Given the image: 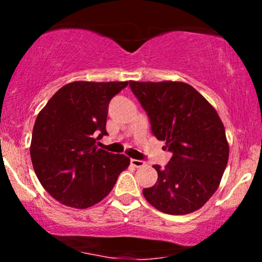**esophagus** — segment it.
<instances>
[{
    "label": "esophagus",
    "instance_id": "1",
    "mask_svg": "<svg viewBox=\"0 0 262 262\" xmlns=\"http://www.w3.org/2000/svg\"><path fill=\"white\" fill-rule=\"evenodd\" d=\"M130 164L133 165L134 167H143L145 166V161L143 160H137V159H130Z\"/></svg>",
    "mask_w": 262,
    "mask_h": 262
}]
</instances>
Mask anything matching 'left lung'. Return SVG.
Listing matches in <instances>:
<instances>
[{
	"label": "left lung",
	"mask_w": 262,
	"mask_h": 262,
	"mask_svg": "<svg viewBox=\"0 0 262 262\" xmlns=\"http://www.w3.org/2000/svg\"><path fill=\"white\" fill-rule=\"evenodd\" d=\"M156 139L172 158L155 165L158 181L144 188L145 200L172 215L194 212L214 194L229 158V144L217 111L191 85L180 81H129Z\"/></svg>",
	"instance_id": "8db88e82"
}]
</instances>
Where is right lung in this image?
<instances>
[{"label":"right lung","mask_w":262,"mask_h":262,"mask_svg":"<svg viewBox=\"0 0 262 262\" xmlns=\"http://www.w3.org/2000/svg\"><path fill=\"white\" fill-rule=\"evenodd\" d=\"M128 81H74L62 86L38 114L31 158L39 182L58 202L89 208L112 191L130 164L122 154L98 149L107 135L108 104Z\"/></svg>","instance_id":"right-lung-1"}]
</instances>
